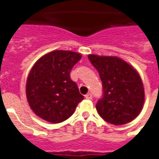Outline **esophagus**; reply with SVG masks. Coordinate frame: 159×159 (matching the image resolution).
I'll return each mask as SVG.
<instances>
[{
	"mask_svg": "<svg viewBox=\"0 0 159 159\" xmlns=\"http://www.w3.org/2000/svg\"><path fill=\"white\" fill-rule=\"evenodd\" d=\"M85 98L88 99V100H92L93 97H92V94H91V93H87L86 95H85Z\"/></svg>",
	"mask_w": 159,
	"mask_h": 159,
	"instance_id": "obj_1",
	"label": "esophagus"
}]
</instances>
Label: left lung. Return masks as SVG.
Wrapping results in <instances>:
<instances>
[{"label": "left lung", "mask_w": 159, "mask_h": 159, "mask_svg": "<svg viewBox=\"0 0 159 159\" xmlns=\"http://www.w3.org/2000/svg\"><path fill=\"white\" fill-rule=\"evenodd\" d=\"M102 82L103 96L98 100V113L107 123L122 125L140 114L145 91L139 73L124 60L112 56H88Z\"/></svg>", "instance_id": "1"}]
</instances>
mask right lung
<instances>
[{
  "instance_id": "obj_1",
  "label": "right lung",
  "mask_w": 159,
  "mask_h": 159,
  "mask_svg": "<svg viewBox=\"0 0 159 159\" xmlns=\"http://www.w3.org/2000/svg\"><path fill=\"white\" fill-rule=\"evenodd\" d=\"M81 58L77 52L57 50L42 56L34 65L26 83V97L38 117L58 123L74 113L84 97L70 73Z\"/></svg>"
}]
</instances>
